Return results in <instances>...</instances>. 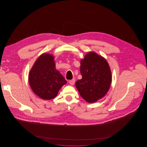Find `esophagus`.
I'll use <instances>...</instances> for the list:
<instances>
[{
	"instance_id": "34e87169",
	"label": "esophagus",
	"mask_w": 147,
	"mask_h": 147,
	"mask_svg": "<svg viewBox=\"0 0 147 147\" xmlns=\"http://www.w3.org/2000/svg\"><path fill=\"white\" fill-rule=\"evenodd\" d=\"M75 81L74 79L70 80L69 81V84H70L71 85H74V84H75Z\"/></svg>"
}]
</instances>
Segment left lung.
Wrapping results in <instances>:
<instances>
[{"label":"left lung","instance_id":"8db88e82","mask_svg":"<svg viewBox=\"0 0 147 147\" xmlns=\"http://www.w3.org/2000/svg\"><path fill=\"white\" fill-rule=\"evenodd\" d=\"M80 71L82 78L75 84L81 97L90 103L102 98L111 83V72L107 61L95 53H89L81 60Z\"/></svg>","mask_w":147,"mask_h":147}]
</instances>
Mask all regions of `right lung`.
<instances>
[{"label":"right lung","instance_id":"add662e5","mask_svg":"<svg viewBox=\"0 0 147 147\" xmlns=\"http://www.w3.org/2000/svg\"><path fill=\"white\" fill-rule=\"evenodd\" d=\"M29 83L40 98L51 100L56 97L67 81L56 70L53 56L44 54L38 58L29 72Z\"/></svg>","mask_w":147,"mask_h":147}]
</instances>
